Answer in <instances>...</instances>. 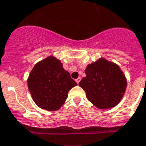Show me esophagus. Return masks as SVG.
<instances>
[{
    "label": "esophagus",
    "mask_w": 146,
    "mask_h": 146,
    "mask_svg": "<svg viewBox=\"0 0 146 146\" xmlns=\"http://www.w3.org/2000/svg\"><path fill=\"white\" fill-rule=\"evenodd\" d=\"M80 81H81V78H80V77H79V78H78V79H76V82L77 84H79V82H80Z\"/></svg>",
    "instance_id": "34e87169"
}]
</instances>
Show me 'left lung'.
<instances>
[{"label": "left lung", "mask_w": 146, "mask_h": 146, "mask_svg": "<svg viewBox=\"0 0 146 146\" xmlns=\"http://www.w3.org/2000/svg\"><path fill=\"white\" fill-rule=\"evenodd\" d=\"M85 74L79 85L93 105L100 109H109L120 102L127 80L117 64L100 58L87 66Z\"/></svg>", "instance_id": "left-lung-1"}]
</instances>
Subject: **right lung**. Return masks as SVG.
I'll list each match as a JSON object with an SVG mask.
<instances>
[{
  "label": "right lung",
  "instance_id": "1",
  "mask_svg": "<svg viewBox=\"0 0 146 146\" xmlns=\"http://www.w3.org/2000/svg\"><path fill=\"white\" fill-rule=\"evenodd\" d=\"M28 88L35 103L46 111H57L65 102L68 92L76 86L61 61L49 56L38 62L29 73Z\"/></svg>",
  "mask_w": 146,
  "mask_h": 146
}]
</instances>
